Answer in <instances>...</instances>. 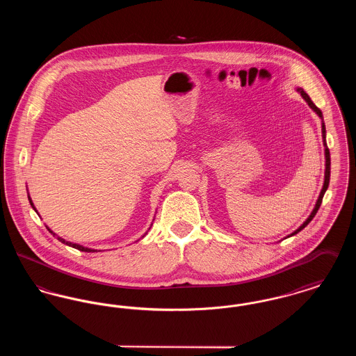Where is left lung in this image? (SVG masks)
<instances>
[{
	"mask_svg": "<svg viewBox=\"0 0 356 356\" xmlns=\"http://www.w3.org/2000/svg\"><path fill=\"white\" fill-rule=\"evenodd\" d=\"M300 95H302V97L305 99L307 104L309 105V108L314 111V112H316V115L323 120V113L322 111L312 102V100L309 99V96L305 93V90L302 89V88H298L296 89ZM322 136H323V145H324V153H325V172H324V184H323L322 191H321V195H319V197H318V202L315 204V208L312 209V212H311V215L308 216V219L295 231V232H292L289 236H293V235H296L298 232H300L303 228H305L307 225H308V222L312 220L314 218H315V215H316V212H318V209L321 208V204H322L323 196H324V193H325V191H327V188H328V184H330V172H331V159H330V149H328V147H327V141H325V125H324V122L322 121ZM288 236V237H289Z\"/></svg>",
	"mask_w": 356,
	"mask_h": 356,
	"instance_id": "1",
	"label": "left lung"
}]
</instances>
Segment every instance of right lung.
I'll return each mask as SVG.
<instances>
[{
	"mask_svg": "<svg viewBox=\"0 0 356 356\" xmlns=\"http://www.w3.org/2000/svg\"><path fill=\"white\" fill-rule=\"evenodd\" d=\"M28 199H29V203L32 205V208H33L34 211H35V208H34L33 202H32V199H31V196H28ZM37 212V211H35ZM48 228V227H47ZM48 231L53 234V236H56V234L48 228ZM57 238L61 241V243H64V244H67L69 247H73V248H76V250H79V251H83V252H95L96 250H92V248H88V247H83V245H80V244H76V243H70V241H67L65 238H63V237L57 236Z\"/></svg>",
	"mask_w": 356,
	"mask_h": 356,
	"instance_id": "right-lung-1",
	"label": "right lung"
}]
</instances>
